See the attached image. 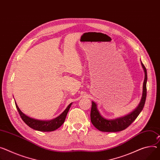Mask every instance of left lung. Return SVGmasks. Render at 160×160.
Masks as SVG:
<instances>
[{
    "instance_id": "8db88e82",
    "label": "left lung",
    "mask_w": 160,
    "mask_h": 160,
    "mask_svg": "<svg viewBox=\"0 0 160 160\" xmlns=\"http://www.w3.org/2000/svg\"><path fill=\"white\" fill-rule=\"evenodd\" d=\"M142 67L145 72V79L143 85V94L140 104L136 109H134L131 113L119 118L115 120H107L103 118L97 110V105L94 102H92L90 118L92 124L101 131L103 132H118L124 130L129 127L132 123L137 118L142 110L144 107L147 96L146 84L147 81V70L144 65L141 62Z\"/></svg>"
}]
</instances>
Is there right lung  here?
Instances as JSON below:
<instances>
[{"label":"right lung","mask_w":160,"mask_h":160,"mask_svg":"<svg viewBox=\"0 0 160 160\" xmlns=\"http://www.w3.org/2000/svg\"><path fill=\"white\" fill-rule=\"evenodd\" d=\"M15 105L22 119L28 126H29L31 128L33 129L37 130V131L48 132V131H53L57 129L63 124L65 120L67 115L68 112V110L72 105V103L68 106V107L65 109V111L59 117H58L54 119H52L51 120H47V121L31 118L26 116L25 114H23L20 111V109L18 108L17 103H15Z\"/></svg>","instance_id":"1"}]
</instances>
